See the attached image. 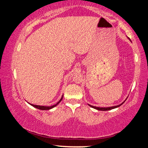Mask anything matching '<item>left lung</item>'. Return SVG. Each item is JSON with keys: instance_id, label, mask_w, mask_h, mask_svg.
<instances>
[{"instance_id": "8db88e82", "label": "left lung", "mask_w": 148, "mask_h": 148, "mask_svg": "<svg viewBox=\"0 0 148 148\" xmlns=\"http://www.w3.org/2000/svg\"><path fill=\"white\" fill-rule=\"evenodd\" d=\"M125 102V101L123 102L122 104H119V105H117V106H111V107H107V108H100V107H96V106H91V105L89 104V106L90 107H92V108H94L95 109H96V110H102V111H105V110H112V109H114V108H116L117 107H119L120 106H121L123 103Z\"/></svg>"}]
</instances>
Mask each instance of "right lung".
I'll use <instances>...</instances> for the list:
<instances>
[{"label":"right lung","mask_w":148,"mask_h":148,"mask_svg":"<svg viewBox=\"0 0 148 148\" xmlns=\"http://www.w3.org/2000/svg\"><path fill=\"white\" fill-rule=\"evenodd\" d=\"M62 97H63V96H62V98H60V100L58 101V102L56 103V104H54V105H53V106H39V105H34V104H31L32 106L35 107V108H36L40 109V110H50V109L54 108V107H55L56 105L59 104V103L60 102V101L62 100Z\"/></svg>","instance_id":"1"}]
</instances>
